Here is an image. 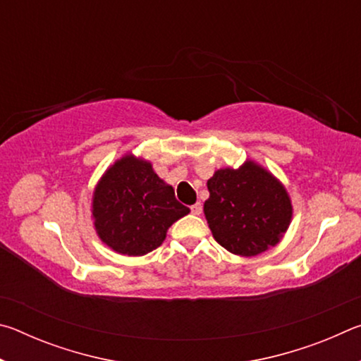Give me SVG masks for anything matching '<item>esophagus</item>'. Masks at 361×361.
I'll list each match as a JSON object with an SVG mask.
<instances>
[{
  "label": "esophagus",
  "mask_w": 361,
  "mask_h": 361,
  "mask_svg": "<svg viewBox=\"0 0 361 361\" xmlns=\"http://www.w3.org/2000/svg\"><path fill=\"white\" fill-rule=\"evenodd\" d=\"M191 213L192 215H200V213H202V204H194V205H191Z\"/></svg>",
  "instance_id": "esophagus-1"
}]
</instances>
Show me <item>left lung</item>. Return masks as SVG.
Returning <instances> with one entry per match:
<instances>
[{"label": "left lung", "instance_id": "obj_1", "mask_svg": "<svg viewBox=\"0 0 361 361\" xmlns=\"http://www.w3.org/2000/svg\"><path fill=\"white\" fill-rule=\"evenodd\" d=\"M204 213L219 245L240 256H256L279 243L288 229L291 202L285 188L253 162L221 169L207 181Z\"/></svg>", "mask_w": 361, "mask_h": 361}]
</instances>
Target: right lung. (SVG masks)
Segmentation results:
<instances>
[{"instance_id":"obj_1","label":"right lung","mask_w":361,"mask_h":361,"mask_svg":"<svg viewBox=\"0 0 361 361\" xmlns=\"http://www.w3.org/2000/svg\"><path fill=\"white\" fill-rule=\"evenodd\" d=\"M95 229L114 252L142 256L156 250L167 229L189 213L173 188L152 172L149 162L126 156L103 175L94 194Z\"/></svg>"}]
</instances>
